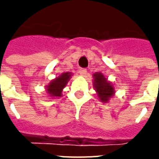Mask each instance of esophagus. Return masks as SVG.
Here are the masks:
<instances>
[{"instance_id":"1","label":"esophagus","mask_w":159,"mask_h":159,"mask_svg":"<svg viewBox=\"0 0 159 159\" xmlns=\"http://www.w3.org/2000/svg\"><path fill=\"white\" fill-rule=\"evenodd\" d=\"M87 71L86 68H80L79 69V73L82 75V76H85V75L87 74Z\"/></svg>"}]
</instances>
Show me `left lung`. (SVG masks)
I'll use <instances>...</instances> for the list:
<instances>
[{
  "label": "left lung",
  "instance_id": "obj_1",
  "mask_svg": "<svg viewBox=\"0 0 159 159\" xmlns=\"http://www.w3.org/2000/svg\"><path fill=\"white\" fill-rule=\"evenodd\" d=\"M93 86L97 92V96L101 102H108L110 98L115 94V88L101 72H96L93 74Z\"/></svg>",
  "mask_w": 159,
  "mask_h": 159
}]
</instances>
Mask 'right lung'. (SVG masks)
<instances>
[{
  "mask_svg": "<svg viewBox=\"0 0 159 159\" xmlns=\"http://www.w3.org/2000/svg\"><path fill=\"white\" fill-rule=\"evenodd\" d=\"M71 72H63L59 77L51 81L49 84L46 87L47 93L52 97H62V89L66 87V85L71 78Z\"/></svg>",
  "mask_w": 159,
  "mask_h": 159,
  "instance_id": "right-lung-1",
  "label": "right lung"
}]
</instances>
